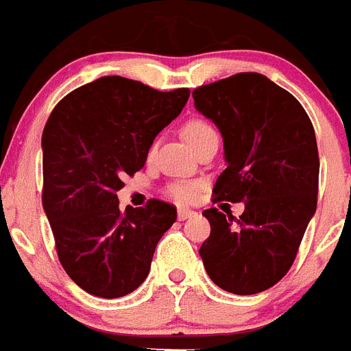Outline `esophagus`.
<instances>
[{
    "mask_svg": "<svg viewBox=\"0 0 351 351\" xmlns=\"http://www.w3.org/2000/svg\"><path fill=\"white\" fill-rule=\"evenodd\" d=\"M195 215V211L192 210H184V208H179L178 210V219L179 221H186V219H190V217Z\"/></svg>",
    "mask_w": 351,
    "mask_h": 351,
    "instance_id": "1",
    "label": "esophagus"
}]
</instances>
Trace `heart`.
Instances as JSON below:
<instances>
[{
  "label": "heart",
  "mask_w": 351,
  "mask_h": 351,
  "mask_svg": "<svg viewBox=\"0 0 351 351\" xmlns=\"http://www.w3.org/2000/svg\"><path fill=\"white\" fill-rule=\"evenodd\" d=\"M182 136L184 140L190 143L192 149H195L197 145L202 143L204 140L211 138V136H217L215 129L208 123L206 120L202 118H192L188 120L184 125H182ZM199 190H201V184L193 181H178L172 182L167 192L172 197L173 201L181 202V204H188V202H193L199 195Z\"/></svg>",
  "instance_id": "obj_1"
}]
</instances>
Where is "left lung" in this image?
Returning <instances> with one entry per match:
<instances>
[{
  "label": "left lung",
  "instance_id": "left-lung-1",
  "mask_svg": "<svg viewBox=\"0 0 351 351\" xmlns=\"http://www.w3.org/2000/svg\"><path fill=\"white\" fill-rule=\"evenodd\" d=\"M195 109L224 140L215 201L244 202L237 219L202 211L211 233L199 249L211 282L240 296L287 274L317 206L319 156L312 121L291 93L265 75L237 73L192 93Z\"/></svg>",
  "mask_w": 351,
  "mask_h": 351
}]
</instances>
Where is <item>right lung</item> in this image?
I'll return each mask as SVG.
<instances>
[{
	"label": "right lung",
	"instance_id": "1",
	"mask_svg": "<svg viewBox=\"0 0 351 351\" xmlns=\"http://www.w3.org/2000/svg\"><path fill=\"white\" fill-rule=\"evenodd\" d=\"M190 89L158 91L102 77L75 89L43 130V208L68 276L98 298L136 291L156 245L178 219L158 199L120 211L121 179L143 169L156 136L179 117Z\"/></svg>",
	"mask_w": 351,
	"mask_h": 351
}]
</instances>
